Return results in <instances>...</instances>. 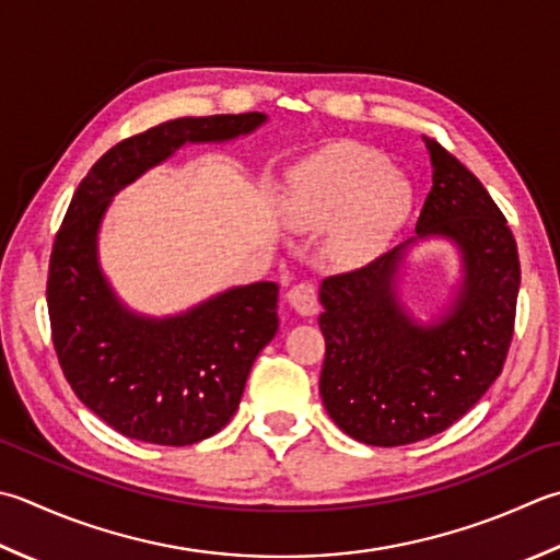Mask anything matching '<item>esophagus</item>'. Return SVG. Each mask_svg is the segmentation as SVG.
I'll list each match as a JSON object with an SVG mask.
<instances>
[{"label":"esophagus","instance_id":"obj_1","mask_svg":"<svg viewBox=\"0 0 560 560\" xmlns=\"http://www.w3.org/2000/svg\"><path fill=\"white\" fill-rule=\"evenodd\" d=\"M289 303L295 313L301 315H315L317 313V291L311 281H301L291 287Z\"/></svg>","mask_w":560,"mask_h":560}]
</instances>
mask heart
Masks as SVG:
<instances>
[{
  "instance_id": "obj_1",
  "label": "heart",
  "mask_w": 560,
  "mask_h": 560,
  "mask_svg": "<svg viewBox=\"0 0 560 560\" xmlns=\"http://www.w3.org/2000/svg\"><path fill=\"white\" fill-rule=\"evenodd\" d=\"M410 211V184L386 155L357 142H335L299 164L287 196L289 223L311 233L332 228V257L349 267L378 257Z\"/></svg>"
}]
</instances>
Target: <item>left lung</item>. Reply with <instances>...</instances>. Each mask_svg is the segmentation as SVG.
I'll list each match as a JSON object with an SVG mask.
<instances>
[{"label": "left lung", "instance_id": "obj_1", "mask_svg": "<svg viewBox=\"0 0 560 560\" xmlns=\"http://www.w3.org/2000/svg\"><path fill=\"white\" fill-rule=\"evenodd\" d=\"M432 191L418 237L442 235L462 249L464 287L448 315L412 323L396 295L408 243L320 287L325 361L320 396L345 434L402 446L444 432L500 376L520 293L517 243L486 186L436 140H427Z\"/></svg>", "mask_w": 560, "mask_h": 560}]
</instances>
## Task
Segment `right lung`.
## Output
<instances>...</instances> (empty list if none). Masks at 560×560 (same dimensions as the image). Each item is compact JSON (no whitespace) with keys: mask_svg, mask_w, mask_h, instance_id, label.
Returning a JSON list of instances; mask_svg holds the SVG:
<instances>
[{"mask_svg":"<svg viewBox=\"0 0 560 560\" xmlns=\"http://www.w3.org/2000/svg\"><path fill=\"white\" fill-rule=\"evenodd\" d=\"M265 120L257 112L174 118L120 140L77 186L55 235L46 289L55 354L74 396L130 440L189 446L223 430L279 330V287L230 289L164 320L133 315L98 269V223L118 189L184 142L230 140Z\"/></svg>","mask_w":560,"mask_h":560,"instance_id":"obj_1","label":"right lung"}]
</instances>
